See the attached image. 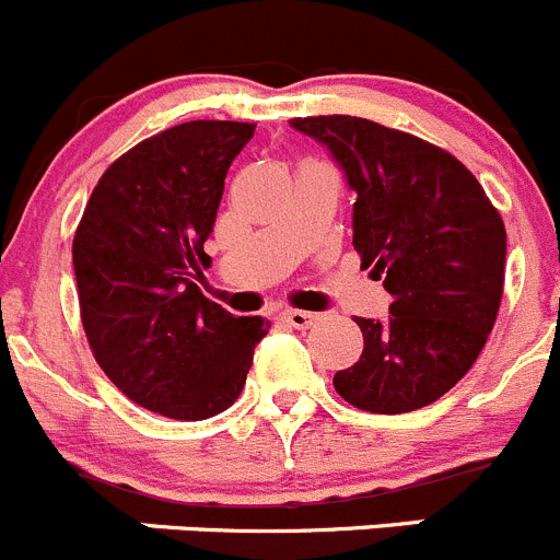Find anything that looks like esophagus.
Listing matches in <instances>:
<instances>
[{"label":"esophagus","mask_w":560,"mask_h":560,"mask_svg":"<svg viewBox=\"0 0 560 560\" xmlns=\"http://www.w3.org/2000/svg\"><path fill=\"white\" fill-rule=\"evenodd\" d=\"M285 320L293 326V329H310V326L318 324V313H307V310H285Z\"/></svg>","instance_id":"obj_1"}]
</instances>
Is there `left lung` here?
<instances>
[{
  "instance_id": "1",
  "label": "left lung",
  "mask_w": 560,
  "mask_h": 560,
  "mask_svg": "<svg viewBox=\"0 0 560 560\" xmlns=\"http://www.w3.org/2000/svg\"><path fill=\"white\" fill-rule=\"evenodd\" d=\"M326 143L353 203V250L392 293L389 318H357L364 351L335 375L370 413H408L444 397L485 348L503 296L506 229L466 165L435 143L362 116H296Z\"/></svg>"
}]
</instances>
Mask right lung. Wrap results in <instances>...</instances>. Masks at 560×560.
Segmentation results:
<instances>
[{
	"label": "right lung",
	"instance_id": "right-lung-1",
	"mask_svg": "<svg viewBox=\"0 0 560 560\" xmlns=\"http://www.w3.org/2000/svg\"><path fill=\"white\" fill-rule=\"evenodd\" d=\"M250 121L196 119L143 138L105 168L73 236L81 324L121 395L198 422L245 389L261 315L236 318L192 278L209 267L225 174Z\"/></svg>",
	"mask_w": 560,
	"mask_h": 560
}]
</instances>
